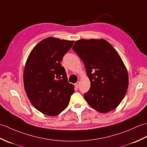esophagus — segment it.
<instances>
[{
  "mask_svg": "<svg viewBox=\"0 0 147 147\" xmlns=\"http://www.w3.org/2000/svg\"><path fill=\"white\" fill-rule=\"evenodd\" d=\"M80 82H78L76 83H75V85H74V86H75L76 88H78L79 86H80Z\"/></svg>",
  "mask_w": 147,
  "mask_h": 147,
  "instance_id": "obj_1",
  "label": "esophagus"
}]
</instances>
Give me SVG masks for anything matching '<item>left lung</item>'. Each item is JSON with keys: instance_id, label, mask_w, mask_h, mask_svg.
<instances>
[{"instance_id": "left-lung-1", "label": "left lung", "mask_w": 147, "mask_h": 147, "mask_svg": "<svg viewBox=\"0 0 147 147\" xmlns=\"http://www.w3.org/2000/svg\"><path fill=\"white\" fill-rule=\"evenodd\" d=\"M73 50L83 61L91 83L84 94L96 111L106 113L123 100L128 87V74L115 49L104 39L77 40Z\"/></svg>"}]
</instances>
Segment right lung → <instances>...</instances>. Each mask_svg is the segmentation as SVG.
<instances>
[{
    "mask_svg": "<svg viewBox=\"0 0 147 147\" xmlns=\"http://www.w3.org/2000/svg\"><path fill=\"white\" fill-rule=\"evenodd\" d=\"M74 41L49 37L33 49L24 67V90L37 110L51 116L66 108L74 92L61 64Z\"/></svg>",
    "mask_w": 147,
    "mask_h": 147,
    "instance_id": "right-lung-1",
    "label": "right lung"
}]
</instances>
